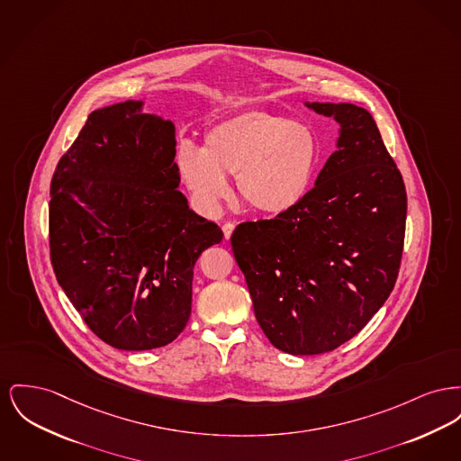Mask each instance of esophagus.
Masks as SVG:
<instances>
[{
    "instance_id": "1",
    "label": "esophagus",
    "mask_w": 461,
    "mask_h": 461,
    "mask_svg": "<svg viewBox=\"0 0 461 461\" xmlns=\"http://www.w3.org/2000/svg\"><path fill=\"white\" fill-rule=\"evenodd\" d=\"M233 230H235V224H233V222H224V224H222V233H224V239H226V240L231 239Z\"/></svg>"
}]
</instances>
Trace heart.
<instances>
[{
	"label": "heart",
	"instance_id": "heart-1",
	"mask_svg": "<svg viewBox=\"0 0 461 461\" xmlns=\"http://www.w3.org/2000/svg\"><path fill=\"white\" fill-rule=\"evenodd\" d=\"M321 158L319 137L304 122L242 111L211 125L202 148L181 144L176 168L193 205L203 214H216L230 198L228 176H235L245 205L263 216H282L304 202Z\"/></svg>",
	"mask_w": 461,
	"mask_h": 461
}]
</instances>
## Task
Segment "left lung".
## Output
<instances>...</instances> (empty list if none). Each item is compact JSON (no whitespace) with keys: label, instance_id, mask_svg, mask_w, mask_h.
<instances>
[{"label":"left lung","instance_id":"left-lung-1","mask_svg":"<svg viewBox=\"0 0 461 461\" xmlns=\"http://www.w3.org/2000/svg\"><path fill=\"white\" fill-rule=\"evenodd\" d=\"M339 123L336 151L298 209L231 235L258 324L291 355L352 339L390 296L402 258L407 198L371 113L304 103Z\"/></svg>","mask_w":461,"mask_h":461}]
</instances>
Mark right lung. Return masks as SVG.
<instances>
[{
	"label": "right lung",
	"mask_w": 461,
	"mask_h": 461,
	"mask_svg": "<svg viewBox=\"0 0 461 461\" xmlns=\"http://www.w3.org/2000/svg\"><path fill=\"white\" fill-rule=\"evenodd\" d=\"M125 101L88 114L50 185V258L66 296L103 341L142 352L191 315L193 268L222 240L188 207L174 123Z\"/></svg>",
	"instance_id": "right-lung-1"
}]
</instances>
